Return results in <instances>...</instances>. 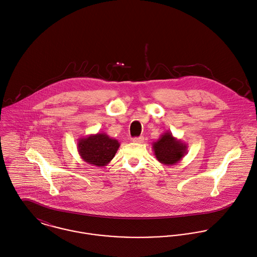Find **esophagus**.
I'll return each instance as SVG.
<instances>
[{
	"label": "esophagus",
	"instance_id": "1",
	"mask_svg": "<svg viewBox=\"0 0 257 257\" xmlns=\"http://www.w3.org/2000/svg\"><path fill=\"white\" fill-rule=\"evenodd\" d=\"M133 142L136 143V144H143V143H144V138H143V137L134 138V139H133Z\"/></svg>",
	"mask_w": 257,
	"mask_h": 257
}]
</instances>
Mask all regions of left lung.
<instances>
[{"label": "left lung", "mask_w": 257, "mask_h": 257, "mask_svg": "<svg viewBox=\"0 0 257 257\" xmlns=\"http://www.w3.org/2000/svg\"><path fill=\"white\" fill-rule=\"evenodd\" d=\"M157 160L165 166H175L187 153V145L172 136L171 132L164 133L157 142L153 143Z\"/></svg>", "instance_id": "left-lung-1"}]
</instances>
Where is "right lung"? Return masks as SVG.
I'll list each match as a JSON object with an SVG mask.
<instances>
[{"label":"right lung","instance_id":"obj_1","mask_svg":"<svg viewBox=\"0 0 257 257\" xmlns=\"http://www.w3.org/2000/svg\"><path fill=\"white\" fill-rule=\"evenodd\" d=\"M78 152L84 162L97 168L105 167L115 156L119 143L105 133L89 135L78 140Z\"/></svg>","mask_w":257,"mask_h":257}]
</instances>
